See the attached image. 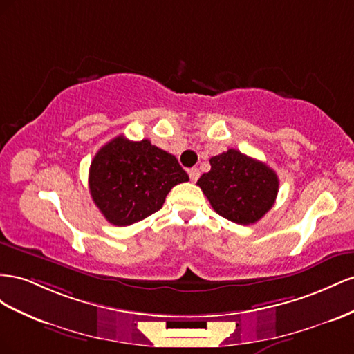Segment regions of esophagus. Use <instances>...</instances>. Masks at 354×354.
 <instances>
[{
    "label": "esophagus",
    "mask_w": 354,
    "mask_h": 354,
    "mask_svg": "<svg viewBox=\"0 0 354 354\" xmlns=\"http://www.w3.org/2000/svg\"><path fill=\"white\" fill-rule=\"evenodd\" d=\"M188 175H189V179L193 180V183H196V180L198 179V176H200V170L198 169H189L188 170Z\"/></svg>",
    "instance_id": "obj_1"
}]
</instances>
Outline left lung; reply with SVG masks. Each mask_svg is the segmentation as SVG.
I'll list each match as a JSON object with an SVG mask.
<instances>
[{"instance_id":"1","label":"left lung","mask_w":354,"mask_h":354,"mask_svg":"<svg viewBox=\"0 0 354 354\" xmlns=\"http://www.w3.org/2000/svg\"><path fill=\"white\" fill-rule=\"evenodd\" d=\"M209 161L210 170L197 185L222 218L239 225L255 224L274 205L279 178L266 163L233 148Z\"/></svg>"}]
</instances>
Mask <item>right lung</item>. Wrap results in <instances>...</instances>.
Instances as JSON below:
<instances>
[{
	"label": "right lung",
	"mask_w": 354,
	"mask_h": 354,
	"mask_svg": "<svg viewBox=\"0 0 354 354\" xmlns=\"http://www.w3.org/2000/svg\"><path fill=\"white\" fill-rule=\"evenodd\" d=\"M188 179L175 156L148 139L133 142L124 136L100 148L88 170L95 205L117 227L132 225L156 214L169 191Z\"/></svg>",
	"instance_id": "add662e5"
}]
</instances>
